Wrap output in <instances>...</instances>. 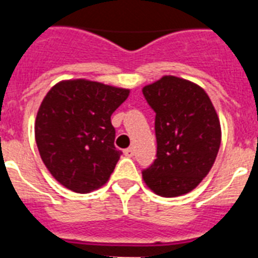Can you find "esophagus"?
Instances as JSON below:
<instances>
[{
	"instance_id": "esophagus-1",
	"label": "esophagus",
	"mask_w": 258,
	"mask_h": 258,
	"mask_svg": "<svg viewBox=\"0 0 258 258\" xmlns=\"http://www.w3.org/2000/svg\"><path fill=\"white\" fill-rule=\"evenodd\" d=\"M134 154H135V150H134V147H128V149L124 150V155L125 157H134Z\"/></svg>"
}]
</instances>
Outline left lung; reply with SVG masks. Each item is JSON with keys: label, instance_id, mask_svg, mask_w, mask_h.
Here are the masks:
<instances>
[{"label": "left lung", "instance_id": "obj_1", "mask_svg": "<svg viewBox=\"0 0 258 258\" xmlns=\"http://www.w3.org/2000/svg\"><path fill=\"white\" fill-rule=\"evenodd\" d=\"M155 112L157 159L142 171L161 197L191 191L208 175L221 145L220 119L208 93L194 83L163 76L142 89Z\"/></svg>", "mask_w": 258, "mask_h": 258}]
</instances>
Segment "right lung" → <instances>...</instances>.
<instances>
[{
  "instance_id": "add662e5",
  "label": "right lung",
  "mask_w": 258,
  "mask_h": 258,
  "mask_svg": "<svg viewBox=\"0 0 258 258\" xmlns=\"http://www.w3.org/2000/svg\"><path fill=\"white\" fill-rule=\"evenodd\" d=\"M128 93L83 79L57 83L46 93L34 137L44 165L62 186L86 194L108 180L121 155L111 115Z\"/></svg>"
}]
</instances>
